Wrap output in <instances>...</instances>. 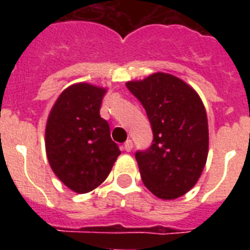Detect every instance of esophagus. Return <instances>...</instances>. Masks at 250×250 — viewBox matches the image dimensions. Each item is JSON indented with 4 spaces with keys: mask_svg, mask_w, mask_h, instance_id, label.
<instances>
[{
    "mask_svg": "<svg viewBox=\"0 0 250 250\" xmlns=\"http://www.w3.org/2000/svg\"><path fill=\"white\" fill-rule=\"evenodd\" d=\"M123 149H125V152H131L132 150V141L131 140H127L123 145Z\"/></svg>",
    "mask_w": 250,
    "mask_h": 250,
    "instance_id": "esophagus-1",
    "label": "esophagus"
}]
</instances>
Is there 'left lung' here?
<instances>
[{
	"label": "left lung",
	"instance_id": "8db88e82",
	"mask_svg": "<svg viewBox=\"0 0 250 250\" xmlns=\"http://www.w3.org/2000/svg\"><path fill=\"white\" fill-rule=\"evenodd\" d=\"M125 85L141 102L153 131L152 145L135 153L141 179L157 197H180L197 183L208 158L209 129L201 98L164 72Z\"/></svg>",
	"mask_w": 250,
	"mask_h": 250
}]
</instances>
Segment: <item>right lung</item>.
I'll return each instance as SVG.
<instances>
[{
    "label": "right lung",
    "instance_id": "right-lung-1",
    "mask_svg": "<svg viewBox=\"0 0 250 250\" xmlns=\"http://www.w3.org/2000/svg\"><path fill=\"white\" fill-rule=\"evenodd\" d=\"M104 88L86 83L64 89L49 114L45 148L52 170L64 186L86 193L104 183L121 154L101 118Z\"/></svg>",
    "mask_w": 250,
    "mask_h": 250
}]
</instances>
